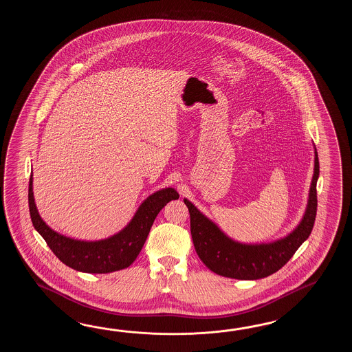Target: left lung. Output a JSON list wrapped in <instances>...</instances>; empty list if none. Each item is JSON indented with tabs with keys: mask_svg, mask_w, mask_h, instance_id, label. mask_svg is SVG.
Wrapping results in <instances>:
<instances>
[{
	"mask_svg": "<svg viewBox=\"0 0 352 352\" xmlns=\"http://www.w3.org/2000/svg\"><path fill=\"white\" fill-rule=\"evenodd\" d=\"M314 177L309 187L306 211L297 228L285 238L262 244H244L229 238L215 223L200 212L192 202L184 199L190 212V226L195 250L202 263L223 277L253 280L276 273L292 258L314 229L317 212L318 155L314 147Z\"/></svg>",
	"mask_w": 352,
	"mask_h": 352,
	"instance_id": "8db88e82",
	"label": "left lung"
}]
</instances>
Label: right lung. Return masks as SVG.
<instances>
[{
    "label": "right lung",
    "instance_id": "right-lung-1",
    "mask_svg": "<svg viewBox=\"0 0 352 352\" xmlns=\"http://www.w3.org/2000/svg\"><path fill=\"white\" fill-rule=\"evenodd\" d=\"M176 199H179V194L175 188H162L141 204L129 224L120 232L107 239L84 241L64 236L46 225L38 215L35 205L32 173L29 182V209L34 228L44 238L60 262L73 270L96 274L124 270L135 262L158 212L164 209L167 202Z\"/></svg>",
    "mask_w": 352,
    "mask_h": 352
}]
</instances>
